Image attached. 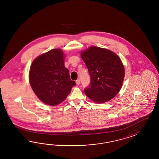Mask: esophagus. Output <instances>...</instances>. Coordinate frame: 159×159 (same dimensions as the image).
Instances as JSON below:
<instances>
[{
	"label": "esophagus",
	"mask_w": 159,
	"mask_h": 159,
	"mask_svg": "<svg viewBox=\"0 0 159 159\" xmlns=\"http://www.w3.org/2000/svg\"><path fill=\"white\" fill-rule=\"evenodd\" d=\"M76 83L77 85H79L80 84V79H77V80L76 81Z\"/></svg>",
	"instance_id": "1"
}]
</instances>
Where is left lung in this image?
I'll list each match as a JSON object with an SVG mask.
<instances>
[{
	"instance_id": "obj_1",
	"label": "left lung",
	"mask_w": 159,
	"mask_h": 159,
	"mask_svg": "<svg viewBox=\"0 0 159 159\" xmlns=\"http://www.w3.org/2000/svg\"><path fill=\"white\" fill-rule=\"evenodd\" d=\"M90 75L91 82L85 94L98 104L111 100L122 86L125 69L120 58L106 48L90 47L80 51Z\"/></svg>"
}]
</instances>
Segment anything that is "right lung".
Here are the masks:
<instances>
[{
  "label": "right lung",
  "instance_id": "add662e5",
  "mask_svg": "<svg viewBox=\"0 0 159 159\" xmlns=\"http://www.w3.org/2000/svg\"><path fill=\"white\" fill-rule=\"evenodd\" d=\"M65 59L62 49L56 48L39 55L31 65L30 84L35 94L45 104H61L76 85L65 66Z\"/></svg>",
  "mask_w": 159,
  "mask_h": 159
}]
</instances>
